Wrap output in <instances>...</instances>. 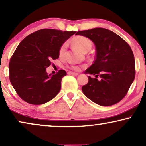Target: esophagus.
Here are the masks:
<instances>
[{
	"label": "esophagus",
	"mask_w": 146,
	"mask_h": 146,
	"mask_svg": "<svg viewBox=\"0 0 146 146\" xmlns=\"http://www.w3.org/2000/svg\"><path fill=\"white\" fill-rule=\"evenodd\" d=\"M68 74H70V75H73V76H78V75L79 74L73 72H68Z\"/></svg>",
	"instance_id": "34e87169"
}]
</instances>
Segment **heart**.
<instances>
[{"label":"heart","mask_w":146,"mask_h":146,"mask_svg":"<svg viewBox=\"0 0 146 146\" xmlns=\"http://www.w3.org/2000/svg\"><path fill=\"white\" fill-rule=\"evenodd\" d=\"M72 43L74 45H75L77 48L80 49L82 51L86 52L91 48L92 42L91 40L89 39L88 38L84 36H78L73 38ZM67 48V42H64L61 45L60 48L59 49V55L62 56L64 54L66 49ZM70 68L74 70L75 71H78L80 69V67L78 65H72Z\"/></svg>","instance_id":"b5f03b06"}]
</instances>
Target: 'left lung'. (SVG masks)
I'll list each match as a JSON object with an SVG mask.
<instances>
[{"label":"left lung","mask_w":146,"mask_h":146,"mask_svg":"<svg viewBox=\"0 0 146 146\" xmlns=\"http://www.w3.org/2000/svg\"><path fill=\"white\" fill-rule=\"evenodd\" d=\"M76 35L90 39L96 50L94 63L85 72L96 78L88 76V82L82 87L83 93L104 106L119 102L127 94L135 75L134 56L129 45L104 28L78 31Z\"/></svg>","instance_id":"left-lung-1"}]
</instances>
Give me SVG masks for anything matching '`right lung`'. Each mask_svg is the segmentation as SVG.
I'll return each mask as SVG.
<instances>
[{
    "instance_id": "obj_1",
    "label": "right lung",
    "mask_w": 146,
    "mask_h": 146,
    "mask_svg": "<svg viewBox=\"0 0 146 146\" xmlns=\"http://www.w3.org/2000/svg\"><path fill=\"white\" fill-rule=\"evenodd\" d=\"M75 33L41 29L27 36L19 44L10 60L9 79L24 101L42 104L58 94L62 78L66 72L60 70L50 76L46 68L51 64L52 60L58 58L61 45Z\"/></svg>"
}]
</instances>
